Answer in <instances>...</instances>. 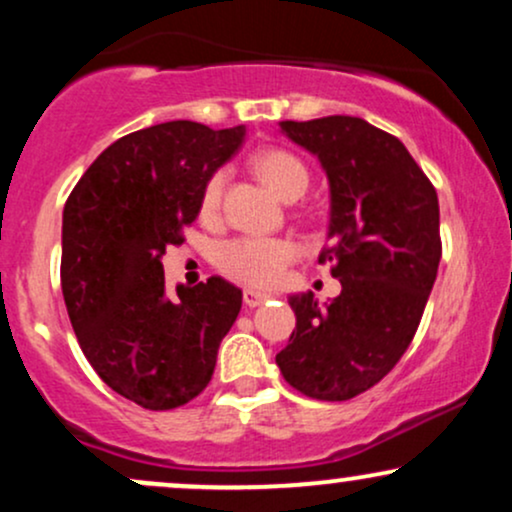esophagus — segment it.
Wrapping results in <instances>:
<instances>
[{"label":"esophagus","instance_id":"34e87169","mask_svg":"<svg viewBox=\"0 0 512 512\" xmlns=\"http://www.w3.org/2000/svg\"><path fill=\"white\" fill-rule=\"evenodd\" d=\"M267 298H272L269 293H260V291H252V289H245L243 291V303L248 305V308H257V305H262Z\"/></svg>","mask_w":512,"mask_h":512}]
</instances>
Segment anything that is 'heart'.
I'll return each instance as SVG.
<instances>
[{
  "label": "heart",
  "instance_id": "1",
  "mask_svg": "<svg viewBox=\"0 0 512 512\" xmlns=\"http://www.w3.org/2000/svg\"><path fill=\"white\" fill-rule=\"evenodd\" d=\"M257 175L267 182L269 187L281 199L301 197L308 187V168L298 156L289 154L281 149L260 151L252 158ZM223 182L226 175L214 173L207 180L202 192V211L204 214H214L221 204ZM298 248L289 238H267V236H243L236 240H228L219 248V267L231 279L243 281L250 286H274L279 284L284 276L286 267L296 260Z\"/></svg>",
  "mask_w": 512,
  "mask_h": 512
}]
</instances>
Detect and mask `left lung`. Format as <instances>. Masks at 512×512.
<instances>
[{
    "instance_id": "left-lung-1",
    "label": "left lung",
    "mask_w": 512,
    "mask_h": 512,
    "mask_svg": "<svg viewBox=\"0 0 512 512\" xmlns=\"http://www.w3.org/2000/svg\"><path fill=\"white\" fill-rule=\"evenodd\" d=\"M330 185L327 245L342 293H293L296 330L276 354L289 385L344 402L385 378L414 339L440 262L438 195L407 146L361 117L279 122Z\"/></svg>"
}]
</instances>
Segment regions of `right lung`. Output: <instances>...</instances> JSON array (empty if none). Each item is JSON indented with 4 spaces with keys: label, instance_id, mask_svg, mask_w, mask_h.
Listing matches in <instances>:
<instances>
[{
    "label": "right lung",
    "instance_id": "obj_1",
    "mask_svg": "<svg viewBox=\"0 0 512 512\" xmlns=\"http://www.w3.org/2000/svg\"><path fill=\"white\" fill-rule=\"evenodd\" d=\"M245 125L173 120L110 144L64 204L62 293L81 351L117 395L175 409L209 385L243 291L221 276L166 291L163 255L202 209Z\"/></svg>",
    "mask_w": 512,
    "mask_h": 512
}]
</instances>
